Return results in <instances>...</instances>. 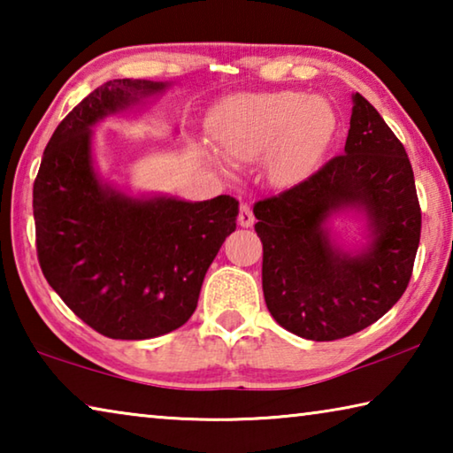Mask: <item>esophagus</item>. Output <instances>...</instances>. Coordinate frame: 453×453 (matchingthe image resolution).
I'll list each match as a JSON object with an SVG mask.
<instances>
[{"mask_svg": "<svg viewBox=\"0 0 453 453\" xmlns=\"http://www.w3.org/2000/svg\"><path fill=\"white\" fill-rule=\"evenodd\" d=\"M237 221H240L242 227H251V226H254L256 218H254V211H251V208H250L248 203H242L240 205V216H237Z\"/></svg>", "mask_w": 453, "mask_h": 453, "instance_id": "34e87169", "label": "esophagus"}]
</instances>
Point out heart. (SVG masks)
<instances>
[{"instance_id":"obj_1","label":"heart","mask_w":453,"mask_h":453,"mask_svg":"<svg viewBox=\"0 0 453 453\" xmlns=\"http://www.w3.org/2000/svg\"><path fill=\"white\" fill-rule=\"evenodd\" d=\"M337 118L324 99L300 91L235 96L213 113L211 137L224 156L259 162L275 186L288 188L316 172L335 134Z\"/></svg>"}]
</instances>
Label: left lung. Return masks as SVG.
Wrapping results in <instances>:
<instances>
[{
  "label": "left lung",
  "mask_w": 453,
  "mask_h": 453,
  "mask_svg": "<svg viewBox=\"0 0 453 453\" xmlns=\"http://www.w3.org/2000/svg\"><path fill=\"white\" fill-rule=\"evenodd\" d=\"M362 207L374 240L351 257L328 242L325 219ZM264 243L267 310L288 332L334 342L378 321L408 288L421 210L408 153L364 96H354L346 150L280 194L254 203Z\"/></svg>",
  "instance_id": "left-lung-1"
}]
</instances>
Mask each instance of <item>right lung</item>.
Masks as SVG:
<instances>
[{
	"label": "right lung",
	"instance_id": "add662e5",
	"mask_svg": "<svg viewBox=\"0 0 453 453\" xmlns=\"http://www.w3.org/2000/svg\"><path fill=\"white\" fill-rule=\"evenodd\" d=\"M165 83L113 80L67 113L34 181L35 248L50 286L111 340H148L186 324L205 272L235 232L237 199H135L104 186L89 127Z\"/></svg>",
	"mask_w": 453,
	"mask_h": 453
}]
</instances>
